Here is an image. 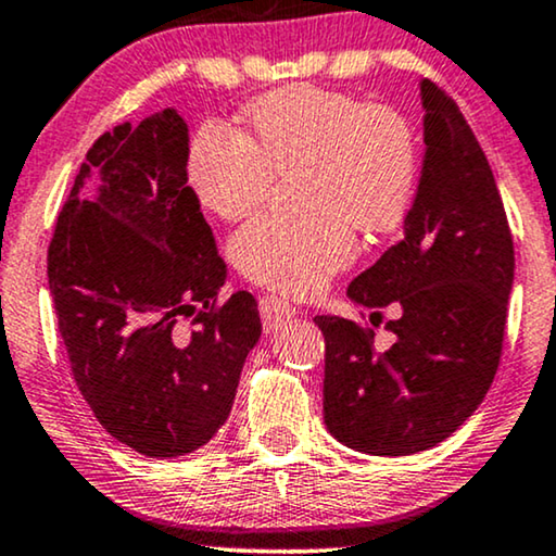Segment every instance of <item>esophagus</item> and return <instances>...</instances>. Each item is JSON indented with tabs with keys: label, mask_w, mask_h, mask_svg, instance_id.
I'll list each match as a JSON object with an SVG mask.
<instances>
[{
	"label": "esophagus",
	"mask_w": 556,
	"mask_h": 556,
	"mask_svg": "<svg viewBox=\"0 0 556 556\" xmlns=\"http://www.w3.org/2000/svg\"><path fill=\"white\" fill-rule=\"evenodd\" d=\"M261 316H263L265 329H276L278 324H283L291 316H295V308L288 301L278 299V295H263V299H261Z\"/></svg>",
	"instance_id": "obj_1"
}]
</instances>
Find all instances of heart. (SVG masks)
I'll list each match as a JSON object with an SVG mask.
<instances>
[{
	"label": "heart",
	"mask_w": 556,
	"mask_h": 556,
	"mask_svg": "<svg viewBox=\"0 0 556 556\" xmlns=\"http://www.w3.org/2000/svg\"><path fill=\"white\" fill-rule=\"evenodd\" d=\"M417 139L409 121L341 90L293 86L245 111V131L219 121L197 128L187 179L219 219H240L268 192L273 174L299 172V215L250 219L230 240L242 276L286 295H314L354 261V230L390 232L417 187Z\"/></svg>",
	"instance_id": "1"
}]
</instances>
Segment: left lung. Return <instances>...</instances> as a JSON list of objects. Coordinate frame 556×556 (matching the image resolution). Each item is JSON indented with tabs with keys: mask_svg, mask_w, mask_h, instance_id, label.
I'll use <instances>...</instances> for the list:
<instances>
[{
	"mask_svg": "<svg viewBox=\"0 0 556 556\" xmlns=\"http://www.w3.org/2000/svg\"><path fill=\"white\" fill-rule=\"evenodd\" d=\"M425 156L402 238L356 276L346 295L375 308L394 344L339 316H316L326 341L324 420L339 443L409 455L451 438L496 377L504 346L514 240L496 179L458 105L420 83Z\"/></svg>",
	"mask_w": 556,
	"mask_h": 556,
	"instance_id": "left-lung-1",
	"label": "left lung"
}]
</instances>
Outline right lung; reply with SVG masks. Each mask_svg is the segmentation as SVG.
I'll list each match as a JSON object with an SVG mask.
<instances>
[{
	"instance_id": "obj_1",
	"label": "right lung",
	"mask_w": 556,
	"mask_h": 556,
	"mask_svg": "<svg viewBox=\"0 0 556 556\" xmlns=\"http://www.w3.org/2000/svg\"><path fill=\"white\" fill-rule=\"evenodd\" d=\"M189 131L164 109L88 149L58 215L48 283L73 379L98 422L149 458L192 453L223 428L261 339L248 291L219 301L227 265L187 185ZM90 173L93 201L79 197ZM181 317H192L181 330Z\"/></svg>"
}]
</instances>
